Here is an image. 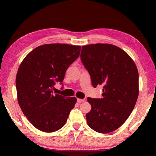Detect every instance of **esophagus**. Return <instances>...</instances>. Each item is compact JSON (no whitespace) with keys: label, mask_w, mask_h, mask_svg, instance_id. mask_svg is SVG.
<instances>
[{"label":"esophagus","mask_w":156,"mask_h":156,"mask_svg":"<svg viewBox=\"0 0 156 156\" xmlns=\"http://www.w3.org/2000/svg\"><path fill=\"white\" fill-rule=\"evenodd\" d=\"M84 101H85L84 99H81V98H78L77 99V102H79V103H80V102H83Z\"/></svg>","instance_id":"34e87169"}]
</instances>
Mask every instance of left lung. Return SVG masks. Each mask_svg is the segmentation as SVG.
I'll list each match as a JSON object with an SVG mask.
<instances>
[{
	"mask_svg": "<svg viewBox=\"0 0 156 156\" xmlns=\"http://www.w3.org/2000/svg\"><path fill=\"white\" fill-rule=\"evenodd\" d=\"M81 61L92 84L103 85L102 98L88 97L89 127L101 133L119 128L128 119L139 95V74L133 59L117 46L108 44L82 46Z\"/></svg>",
	"mask_w": 156,
	"mask_h": 156,
	"instance_id": "1",
	"label": "left lung"
}]
</instances>
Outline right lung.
Returning a JSON list of instances; mask_svg holds the SVG:
<instances>
[{"instance_id":"1","label":"right lung","mask_w":156,"mask_h":156,"mask_svg":"<svg viewBox=\"0 0 156 156\" xmlns=\"http://www.w3.org/2000/svg\"><path fill=\"white\" fill-rule=\"evenodd\" d=\"M81 46L49 44L38 46L24 58L16 76L17 100L29 122L51 133L64 126L77 99L53 94L67 69L80 55Z\"/></svg>"}]
</instances>
